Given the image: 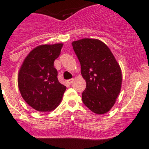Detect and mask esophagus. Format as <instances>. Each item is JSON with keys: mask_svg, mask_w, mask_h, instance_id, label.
<instances>
[{"mask_svg": "<svg viewBox=\"0 0 149 149\" xmlns=\"http://www.w3.org/2000/svg\"><path fill=\"white\" fill-rule=\"evenodd\" d=\"M73 80H74V79H69V80H68V83L69 84H71L72 83H73Z\"/></svg>", "mask_w": 149, "mask_h": 149, "instance_id": "esophagus-1", "label": "esophagus"}]
</instances>
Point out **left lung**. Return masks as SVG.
I'll return each instance as SVG.
<instances>
[{
  "label": "left lung",
  "mask_w": 149,
  "mask_h": 149,
  "mask_svg": "<svg viewBox=\"0 0 149 149\" xmlns=\"http://www.w3.org/2000/svg\"><path fill=\"white\" fill-rule=\"evenodd\" d=\"M86 82L82 101L97 115L109 112L115 104L122 86V71L115 56L103 42L84 38L72 42Z\"/></svg>",
  "instance_id": "obj_1"
}]
</instances>
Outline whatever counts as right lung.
Instances as JSON below:
<instances>
[{
    "instance_id": "obj_1",
    "label": "right lung",
    "mask_w": 149,
    "mask_h": 149,
    "mask_svg": "<svg viewBox=\"0 0 149 149\" xmlns=\"http://www.w3.org/2000/svg\"><path fill=\"white\" fill-rule=\"evenodd\" d=\"M63 44L36 47L25 58L18 73V86L24 101L39 112H50L58 107L66 90L58 81L54 61Z\"/></svg>"
}]
</instances>
